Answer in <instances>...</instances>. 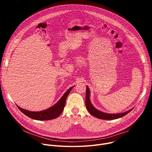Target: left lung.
Masks as SVG:
<instances>
[{"label": "left lung", "mask_w": 152, "mask_h": 152, "mask_svg": "<svg viewBox=\"0 0 152 152\" xmlns=\"http://www.w3.org/2000/svg\"><path fill=\"white\" fill-rule=\"evenodd\" d=\"M90 91L89 88L88 87V86H86V98H85V105L89 113L92 115L93 116L102 119V120H115L121 117H123L125 115L131 112L133 108L132 109L129 110V111L122 113H118V114H108V113H105L103 112H102L97 109L93 106L92 103L90 102Z\"/></svg>", "instance_id": "obj_1"}]
</instances>
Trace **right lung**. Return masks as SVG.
Here are the masks:
<instances>
[{"label":"right lung","instance_id":"right-lung-1","mask_svg":"<svg viewBox=\"0 0 152 152\" xmlns=\"http://www.w3.org/2000/svg\"><path fill=\"white\" fill-rule=\"evenodd\" d=\"M73 87L74 86H72L70 88H69L66 93H65L64 95L62 96V97L59 99V100L56 104H55L52 107L44 111H41L39 112L29 111L24 110L23 108H21L17 105V106L18 109L21 111V112H22L25 115H26L28 117L32 118L34 120H53L58 117L61 115V114L62 113L65 104H66V101L67 97Z\"/></svg>","mask_w":152,"mask_h":152}]
</instances>
